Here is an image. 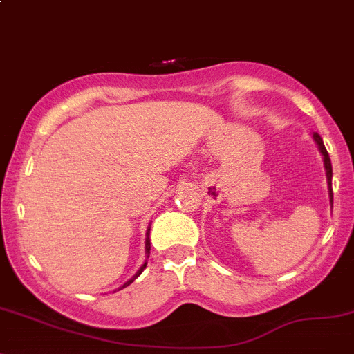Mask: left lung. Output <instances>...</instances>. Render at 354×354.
Returning a JSON list of instances; mask_svg holds the SVG:
<instances>
[{"label":"left lung","instance_id":"left-lung-1","mask_svg":"<svg viewBox=\"0 0 354 354\" xmlns=\"http://www.w3.org/2000/svg\"><path fill=\"white\" fill-rule=\"evenodd\" d=\"M313 141L317 143L319 147L320 155H322L324 160V169H326V178H327V191H329V201H330V209H333V165H330V158H329V153H327L326 147H324V141L322 138L319 136L317 133H312Z\"/></svg>","mask_w":354,"mask_h":354}]
</instances>
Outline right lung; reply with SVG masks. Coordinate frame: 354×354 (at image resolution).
I'll use <instances>...</instances> for the list:
<instances>
[{
    "instance_id": "add662e5",
    "label": "right lung",
    "mask_w": 354,
    "mask_h": 354,
    "mask_svg": "<svg viewBox=\"0 0 354 354\" xmlns=\"http://www.w3.org/2000/svg\"><path fill=\"white\" fill-rule=\"evenodd\" d=\"M150 227H151V225H148V230H147V240H145V252H147V257H150ZM147 264H148V262H147V261H145V262H143V266H141V268H140V269H138V271H136V274H134V276H133V278H131V279H127V281H126V283H124V285H122L121 288H118V290H122V288L129 286V285H131V283H133V281H134V279H136V278H138V276H140V274H141V272H143V271H145V268H147Z\"/></svg>"
}]
</instances>
